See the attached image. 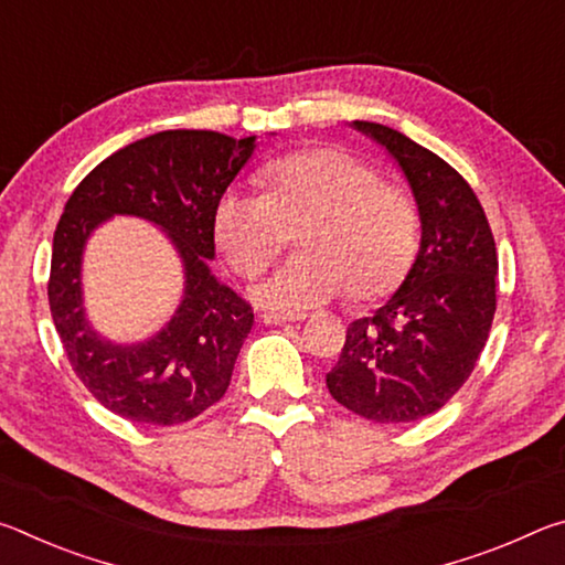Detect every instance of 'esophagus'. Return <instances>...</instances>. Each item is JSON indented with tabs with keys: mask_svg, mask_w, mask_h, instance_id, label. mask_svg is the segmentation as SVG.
<instances>
[{
	"mask_svg": "<svg viewBox=\"0 0 565 565\" xmlns=\"http://www.w3.org/2000/svg\"><path fill=\"white\" fill-rule=\"evenodd\" d=\"M264 323H269V327H276V323H296L303 319V313H264Z\"/></svg>",
	"mask_w": 565,
	"mask_h": 565,
	"instance_id": "obj_1",
	"label": "esophagus"
}]
</instances>
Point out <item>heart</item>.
<instances>
[{
  "instance_id": "obj_1",
  "label": "heart",
  "mask_w": 565,
  "mask_h": 565,
  "mask_svg": "<svg viewBox=\"0 0 565 565\" xmlns=\"http://www.w3.org/2000/svg\"><path fill=\"white\" fill-rule=\"evenodd\" d=\"M262 191L226 189L214 234L228 264L254 276L281 254L289 228L301 252L254 286L271 311L299 313L349 289L374 301L398 289L418 252V209L404 189L341 147H311L274 159Z\"/></svg>"
}]
</instances>
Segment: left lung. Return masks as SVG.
<instances>
[{"label": "left lung", "mask_w": 565, "mask_h": 565, "mask_svg": "<svg viewBox=\"0 0 565 565\" xmlns=\"http://www.w3.org/2000/svg\"><path fill=\"white\" fill-rule=\"evenodd\" d=\"M404 169L420 216L414 269L374 317L349 323L329 394L374 424L436 414L489 341L499 254L489 218L458 171L396 129L353 121Z\"/></svg>", "instance_id": "obj_1"}]
</instances>
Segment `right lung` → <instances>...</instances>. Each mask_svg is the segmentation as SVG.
I'll return each instance as SVG.
<instances>
[{"label":"right lung","mask_w":565,"mask_h":565,"mask_svg":"<svg viewBox=\"0 0 565 565\" xmlns=\"http://www.w3.org/2000/svg\"><path fill=\"white\" fill-rule=\"evenodd\" d=\"M254 151V137L174 129L114 151L74 189L56 224L46 294L56 333L74 374L104 408L141 426H177L204 414L226 394L254 309L218 284L214 209ZM111 213L159 223L178 244L188 269L185 301L170 327L147 344L117 348L83 319L81 248Z\"/></svg>","instance_id":"obj_1"}]
</instances>
